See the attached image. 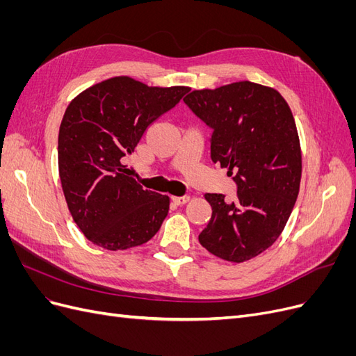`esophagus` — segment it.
Segmentation results:
<instances>
[{"label":"esophagus","mask_w":356,"mask_h":356,"mask_svg":"<svg viewBox=\"0 0 356 356\" xmlns=\"http://www.w3.org/2000/svg\"><path fill=\"white\" fill-rule=\"evenodd\" d=\"M172 200H174L177 204H184V203H187L190 200V196H187V195H184V196H174V197H172Z\"/></svg>","instance_id":"obj_1"}]
</instances>
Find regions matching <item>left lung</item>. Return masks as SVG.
Masks as SVG:
<instances>
[{
  "label": "left lung",
  "mask_w": 356,
  "mask_h": 356,
  "mask_svg": "<svg viewBox=\"0 0 356 356\" xmlns=\"http://www.w3.org/2000/svg\"><path fill=\"white\" fill-rule=\"evenodd\" d=\"M186 105L212 129L211 160L229 168L238 200L207 193L212 215L199 234L203 248L242 263L272 246L296 204L301 152L293 113L281 93L239 81L195 90Z\"/></svg>",
  "instance_id": "8db88e82"
}]
</instances>
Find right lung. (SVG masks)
Segmentation results:
<instances>
[{
	"instance_id": "obj_1",
	"label": "right lung",
	"mask_w": 356,
	"mask_h": 356,
	"mask_svg": "<svg viewBox=\"0 0 356 356\" xmlns=\"http://www.w3.org/2000/svg\"><path fill=\"white\" fill-rule=\"evenodd\" d=\"M190 89L148 88L114 77L80 93L63 114L58 160L62 190L75 224L110 251L148 242L169 211V197L127 177L123 160L147 129Z\"/></svg>"
}]
</instances>
